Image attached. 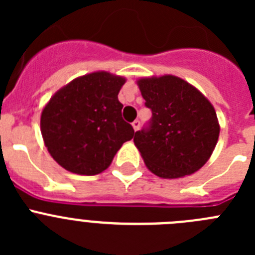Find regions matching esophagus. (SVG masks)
I'll list each match as a JSON object with an SVG mask.
<instances>
[{
  "label": "esophagus",
  "mask_w": 255,
  "mask_h": 255,
  "mask_svg": "<svg viewBox=\"0 0 255 255\" xmlns=\"http://www.w3.org/2000/svg\"><path fill=\"white\" fill-rule=\"evenodd\" d=\"M131 125H132V129H134L135 131H138L139 128H140V121H139V120H135L134 123L131 124Z\"/></svg>",
  "instance_id": "34e87169"
}]
</instances>
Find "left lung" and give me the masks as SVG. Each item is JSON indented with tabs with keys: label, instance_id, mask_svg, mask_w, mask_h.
I'll return each mask as SVG.
<instances>
[{
	"label": "left lung",
	"instance_id": "8db88e82",
	"mask_svg": "<svg viewBox=\"0 0 255 255\" xmlns=\"http://www.w3.org/2000/svg\"><path fill=\"white\" fill-rule=\"evenodd\" d=\"M152 110L148 128L135 132L134 144L150 172L179 179L202 168L216 148L220 124L215 107L194 85L175 75L136 80Z\"/></svg>",
	"mask_w": 255,
	"mask_h": 255
}]
</instances>
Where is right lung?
<instances>
[{
	"label": "right lung",
	"mask_w": 255,
	"mask_h": 255,
	"mask_svg": "<svg viewBox=\"0 0 255 255\" xmlns=\"http://www.w3.org/2000/svg\"><path fill=\"white\" fill-rule=\"evenodd\" d=\"M124 76L96 71L58 89L40 115V132L52 158L78 175L108 168L117 150L131 140L134 129L121 117L117 96Z\"/></svg>",
	"instance_id": "right-lung-1"
}]
</instances>
